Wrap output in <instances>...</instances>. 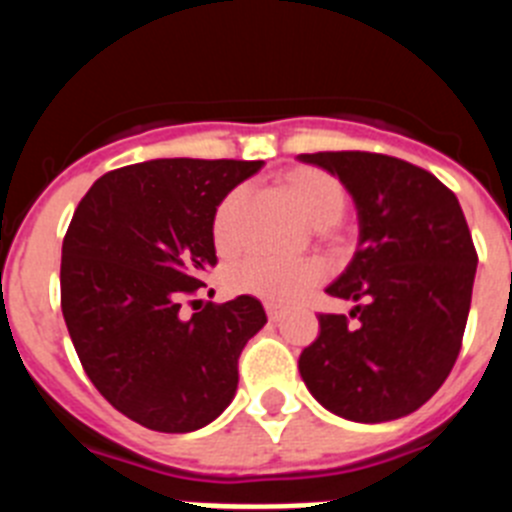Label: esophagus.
<instances>
[{
    "instance_id": "1",
    "label": "esophagus",
    "mask_w": 512,
    "mask_h": 512,
    "mask_svg": "<svg viewBox=\"0 0 512 512\" xmlns=\"http://www.w3.org/2000/svg\"><path fill=\"white\" fill-rule=\"evenodd\" d=\"M266 315H269L271 323H277V320H282L284 307L282 305H274V302H266Z\"/></svg>"
}]
</instances>
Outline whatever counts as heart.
Listing matches in <instances>:
<instances>
[{
	"label": "heart",
	"mask_w": 512,
	"mask_h": 512,
	"mask_svg": "<svg viewBox=\"0 0 512 512\" xmlns=\"http://www.w3.org/2000/svg\"><path fill=\"white\" fill-rule=\"evenodd\" d=\"M279 187L292 205L305 215L315 228H328L338 223L346 212L348 194L336 176L315 166H297L279 179ZM243 194L230 192L212 217V238L220 251H230L238 241V212H241ZM323 277V266L318 261H277L266 256H253L235 266L230 274V287L241 295L261 297L266 302H295L312 284Z\"/></svg>",
	"instance_id": "heart-1"
}]
</instances>
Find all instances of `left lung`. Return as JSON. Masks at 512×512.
I'll use <instances>...</instances> for the list:
<instances>
[{"label":"left lung","instance_id":"8db88e82","mask_svg":"<svg viewBox=\"0 0 512 512\" xmlns=\"http://www.w3.org/2000/svg\"><path fill=\"white\" fill-rule=\"evenodd\" d=\"M338 176L359 215V246L325 292L356 302L320 315L302 382L354 423L410 415L446 382L472 305L477 251L459 200L431 171L366 151L297 156Z\"/></svg>","mask_w":512,"mask_h":512}]
</instances>
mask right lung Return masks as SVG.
I'll list each match as a JSON object with an SVG mask.
<instances>
[{
    "mask_svg": "<svg viewBox=\"0 0 512 512\" xmlns=\"http://www.w3.org/2000/svg\"><path fill=\"white\" fill-rule=\"evenodd\" d=\"M261 161L156 158L99 176L61 251V310L112 408L161 433L205 428L238 390V356L266 323L256 297L182 315L217 264V205Z\"/></svg>",
    "mask_w": 512,
    "mask_h": 512,
    "instance_id": "1",
    "label": "right lung"
}]
</instances>
